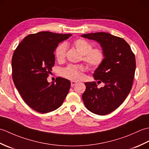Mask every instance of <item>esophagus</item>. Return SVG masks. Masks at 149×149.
Here are the masks:
<instances>
[{
    "instance_id": "esophagus-1",
    "label": "esophagus",
    "mask_w": 149,
    "mask_h": 149,
    "mask_svg": "<svg viewBox=\"0 0 149 149\" xmlns=\"http://www.w3.org/2000/svg\"><path fill=\"white\" fill-rule=\"evenodd\" d=\"M77 84V82H75V81H71V86H74V85H75V84Z\"/></svg>"
}]
</instances>
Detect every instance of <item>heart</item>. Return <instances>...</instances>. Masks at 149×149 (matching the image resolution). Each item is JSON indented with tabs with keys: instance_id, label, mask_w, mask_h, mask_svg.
<instances>
[{
	"instance_id": "1",
	"label": "heart",
	"mask_w": 149,
	"mask_h": 149,
	"mask_svg": "<svg viewBox=\"0 0 149 149\" xmlns=\"http://www.w3.org/2000/svg\"><path fill=\"white\" fill-rule=\"evenodd\" d=\"M74 45L82 54L83 59L86 65L90 68H96L102 64L104 59V53L100 48L93 49L90 43L83 39H78L74 42ZM67 45L61 43L55 50V56L58 61H63L66 56ZM83 67L81 66L70 65L63 68L60 74L63 77L70 80L76 81L81 77Z\"/></svg>"
}]
</instances>
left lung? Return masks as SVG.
Wrapping results in <instances>:
<instances>
[{
    "instance_id": "obj_1",
    "label": "left lung",
    "mask_w": 149,
    "mask_h": 149,
    "mask_svg": "<svg viewBox=\"0 0 149 149\" xmlns=\"http://www.w3.org/2000/svg\"><path fill=\"white\" fill-rule=\"evenodd\" d=\"M82 37L96 41L102 47L104 59L93 74L96 82H86L82 98L93 113L106 115L121 105L130 92L133 83L136 59L130 46L122 38L100 32L84 34Z\"/></svg>"
}]
</instances>
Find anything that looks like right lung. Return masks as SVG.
Listing matches in <instances>:
<instances>
[{"label":"right lung","mask_w":149,"mask_h":149,"mask_svg":"<svg viewBox=\"0 0 149 149\" xmlns=\"http://www.w3.org/2000/svg\"><path fill=\"white\" fill-rule=\"evenodd\" d=\"M71 34L42 31L25 37L12 58V77L16 88L28 106L41 113L51 112L62 105L70 82L58 77L52 83L47 77L54 65L58 43Z\"/></svg>","instance_id":"add662e5"}]
</instances>
